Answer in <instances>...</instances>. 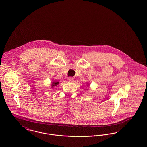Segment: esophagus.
Returning a JSON list of instances; mask_svg holds the SVG:
<instances>
[{"mask_svg":"<svg viewBox=\"0 0 147 147\" xmlns=\"http://www.w3.org/2000/svg\"><path fill=\"white\" fill-rule=\"evenodd\" d=\"M68 81L69 82H71V83H72V82H73L74 81V79L73 78H71V77H69V78H68Z\"/></svg>","mask_w":147,"mask_h":147,"instance_id":"1","label":"esophagus"}]
</instances>
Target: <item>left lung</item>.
<instances>
[{"label": "left lung", "mask_w": 147, "mask_h": 147, "mask_svg": "<svg viewBox=\"0 0 147 147\" xmlns=\"http://www.w3.org/2000/svg\"><path fill=\"white\" fill-rule=\"evenodd\" d=\"M86 84H87V85H89V83H86Z\"/></svg>", "instance_id": "8db88e82"}]
</instances>
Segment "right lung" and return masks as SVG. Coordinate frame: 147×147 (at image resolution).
Here are the masks:
<instances>
[{
    "label": "right lung",
    "instance_id": "1",
    "mask_svg": "<svg viewBox=\"0 0 147 147\" xmlns=\"http://www.w3.org/2000/svg\"><path fill=\"white\" fill-rule=\"evenodd\" d=\"M58 84H59L58 82H57L55 80L53 81V82H51V88H54V86H55Z\"/></svg>",
    "mask_w": 147,
    "mask_h": 147
}]
</instances>
